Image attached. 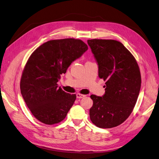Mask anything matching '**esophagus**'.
Returning a JSON list of instances; mask_svg holds the SVG:
<instances>
[{
    "instance_id": "34e87169",
    "label": "esophagus",
    "mask_w": 159,
    "mask_h": 159,
    "mask_svg": "<svg viewBox=\"0 0 159 159\" xmlns=\"http://www.w3.org/2000/svg\"><path fill=\"white\" fill-rule=\"evenodd\" d=\"M76 97H77V98L81 99V98H83L85 97V95H83V94H81V93H77L76 94Z\"/></svg>"
}]
</instances>
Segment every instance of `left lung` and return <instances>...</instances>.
I'll list each match as a JSON object with an SVG mask.
<instances>
[{
	"instance_id": "left-lung-1",
	"label": "left lung",
	"mask_w": 159,
	"mask_h": 159,
	"mask_svg": "<svg viewBox=\"0 0 159 159\" xmlns=\"http://www.w3.org/2000/svg\"><path fill=\"white\" fill-rule=\"evenodd\" d=\"M88 44L98 64L99 78L106 81L104 95L90 96V119L99 128L117 127L129 117L137 103L141 85L140 69L121 42L91 39Z\"/></svg>"
}]
</instances>
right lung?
<instances>
[{
  "instance_id": "obj_1",
  "label": "right lung",
  "mask_w": 159,
  "mask_h": 159,
  "mask_svg": "<svg viewBox=\"0 0 159 159\" xmlns=\"http://www.w3.org/2000/svg\"><path fill=\"white\" fill-rule=\"evenodd\" d=\"M88 49L82 40L65 38L48 41L32 52L20 86L27 107L38 121L51 125L65 119L76 95L65 92L57 83L72 61Z\"/></svg>"
}]
</instances>
